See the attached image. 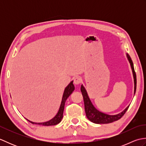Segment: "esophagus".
Instances as JSON below:
<instances>
[{
	"label": "esophagus",
	"mask_w": 146,
	"mask_h": 146,
	"mask_svg": "<svg viewBox=\"0 0 146 146\" xmlns=\"http://www.w3.org/2000/svg\"><path fill=\"white\" fill-rule=\"evenodd\" d=\"M82 79L81 77H79V76L76 77V78H74V80H73V83L75 85H78L82 83Z\"/></svg>",
	"instance_id": "34e87169"
}]
</instances>
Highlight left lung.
Returning a JSON list of instances; mask_svg holds the SVG:
<instances>
[{"instance_id": "8db88e82", "label": "left lung", "mask_w": 146, "mask_h": 146, "mask_svg": "<svg viewBox=\"0 0 146 146\" xmlns=\"http://www.w3.org/2000/svg\"><path fill=\"white\" fill-rule=\"evenodd\" d=\"M127 58L129 60V62L131 65V69L132 71L133 77H134V94L136 91V85H137V79H136V75L135 72L134 71V64H133V62L131 60L130 56L126 53ZM81 92L82 93V95L83 97V100H84V105H85V110L86 113V117L88 118L89 120H90L92 122L95 123H109L114 122V121L118 120L122 117L123 115L125 114L126 111L127 110L129 107H127L125 110H123L122 112H120L116 115H108L106 113H104L103 112H101L99 110H98L96 108L94 105L92 104V102L90 99L87 92H86V89L85 88L83 85L81 86Z\"/></svg>"}]
</instances>
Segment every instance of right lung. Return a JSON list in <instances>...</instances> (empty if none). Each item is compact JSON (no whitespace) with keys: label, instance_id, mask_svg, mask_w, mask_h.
I'll return each instance as SVG.
<instances>
[{"label":"right lung","instance_id":"right-lung-1","mask_svg":"<svg viewBox=\"0 0 146 146\" xmlns=\"http://www.w3.org/2000/svg\"><path fill=\"white\" fill-rule=\"evenodd\" d=\"M73 82V81H71L69 83V84H68V85L66 86V87L65 88L64 93H63V98H62V100H61V103L60 105V109H59L57 114L54 117L52 118V119H51L50 120L47 121V122H41V123L33 122H32V121L29 120L28 119H26L31 123H33V124H38V125H44V126L55 125L60 123L61 121V119H63V115L65 102H66V99L69 97V96L71 94H72L73 92L74 91V90H75V86H74Z\"/></svg>","mask_w":146,"mask_h":146}]
</instances>
